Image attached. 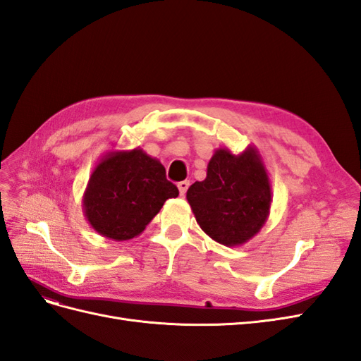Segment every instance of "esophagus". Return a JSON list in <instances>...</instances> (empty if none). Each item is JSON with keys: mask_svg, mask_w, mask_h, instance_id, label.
Masks as SVG:
<instances>
[{"mask_svg": "<svg viewBox=\"0 0 361 361\" xmlns=\"http://www.w3.org/2000/svg\"><path fill=\"white\" fill-rule=\"evenodd\" d=\"M188 187H190V182L188 180H182V182L178 183V188H179L180 195H185V192H187Z\"/></svg>", "mask_w": 361, "mask_h": 361, "instance_id": "1", "label": "esophagus"}]
</instances>
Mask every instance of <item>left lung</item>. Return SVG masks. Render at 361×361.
I'll use <instances>...</instances> for the list:
<instances>
[{"mask_svg": "<svg viewBox=\"0 0 361 361\" xmlns=\"http://www.w3.org/2000/svg\"><path fill=\"white\" fill-rule=\"evenodd\" d=\"M187 200L202 231L226 247L248 243L269 216L271 183L255 146L233 155L216 149L207 162L206 179L194 182Z\"/></svg>", "mask_w": 361, "mask_h": 361, "instance_id": "8db88e82", "label": "left lung"}]
</instances>
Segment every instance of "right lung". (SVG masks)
Listing matches in <instances>:
<instances>
[{
    "label": "right lung",
    "mask_w": 361,
    "mask_h": 361,
    "mask_svg": "<svg viewBox=\"0 0 361 361\" xmlns=\"http://www.w3.org/2000/svg\"><path fill=\"white\" fill-rule=\"evenodd\" d=\"M179 195L159 159L143 149L108 152L97 162L82 195L87 221L114 241L138 236L162 204Z\"/></svg>",
    "instance_id": "obj_1"
}]
</instances>
